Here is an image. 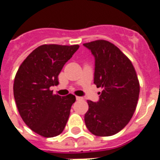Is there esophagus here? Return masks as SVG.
I'll use <instances>...</instances> for the list:
<instances>
[{
	"label": "esophagus",
	"mask_w": 160,
	"mask_h": 160,
	"mask_svg": "<svg viewBox=\"0 0 160 160\" xmlns=\"http://www.w3.org/2000/svg\"><path fill=\"white\" fill-rule=\"evenodd\" d=\"M83 99V98L82 97H79V96H76V100L80 101V100H82Z\"/></svg>",
	"instance_id": "1"
}]
</instances>
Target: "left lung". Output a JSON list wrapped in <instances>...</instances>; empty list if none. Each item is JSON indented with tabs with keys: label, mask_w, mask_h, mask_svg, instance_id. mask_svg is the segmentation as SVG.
<instances>
[{
	"label": "left lung",
	"mask_w": 160,
	"mask_h": 160,
	"mask_svg": "<svg viewBox=\"0 0 160 160\" xmlns=\"http://www.w3.org/2000/svg\"><path fill=\"white\" fill-rule=\"evenodd\" d=\"M95 58L94 84L103 90L99 100H88L86 126L97 136H111L130 121L137 105L140 84L130 60L106 40L83 44Z\"/></svg>",
	"instance_id": "8db88e82"
}]
</instances>
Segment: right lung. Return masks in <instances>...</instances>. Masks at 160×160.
<instances>
[{
    "label": "right lung",
    "instance_id": "1",
    "mask_svg": "<svg viewBox=\"0 0 160 160\" xmlns=\"http://www.w3.org/2000/svg\"><path fill=\"white\" fill-rule=\"evenodd\" d=\"M80 46L43 44L33 50L17 71L13 95L20 117L28 127L43 137L59 135L66 126L75 96L61 97L50 87Z\"/></svg>",
    "mask_w": 160,
    "mask_h": 160
}]
</instances>
